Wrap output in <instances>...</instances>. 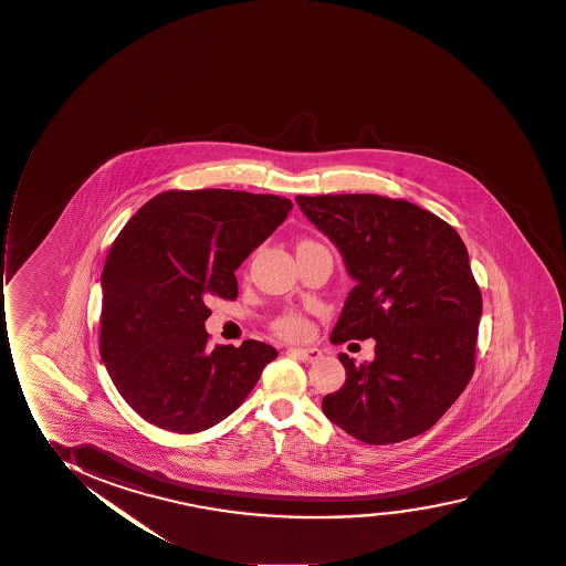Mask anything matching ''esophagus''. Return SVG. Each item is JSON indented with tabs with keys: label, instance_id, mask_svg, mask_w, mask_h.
I'll use <instances>...</instances> for the list:
<instances>
[{
	"label": "esophagus",
	"instance_id": "1",
	"mask_svg": "<svg viewBox=\"0 0 566 566\" xmlns=\"http://www.w3.org/2000/svg\"><path fill=\"white\" fill-rule=\"evenodd\" d=\"M286 354L293 355L302 363H315L321 359V352L317 347H289Z\"/></svg>",
	"mask_w": 566,
	"mask_h": 566
}]
</instances>
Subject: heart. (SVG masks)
Segmentation results:
<instances>
[{
    "instance_id": "heart-1",
    "label": "heart",
    "mask_w": 566,
    "mask_h": 566,
    "mask_svg": "<svg viewBox=\"0 0 566 566\" xmlns=\"http://www.w3.org/2000/svg\"><path fill=\"white\" fill-rule=\"evenodd\" d=\"M272 333L283 340H302L312 333V323L302 314H283L272 323Z\"/></svg>"
}]
</instances>
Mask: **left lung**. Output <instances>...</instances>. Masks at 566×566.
<instances>
[{
	"instance_id": "8db88e82",
	"label": "left lung",
	"mask_w": 566,
	"mask_h": 566,
	"mask_svg": "<svg viewBox=\"0 0 566 566\" xmlns=\"http://www.w3.org/2000/svg\"><path fill=\"white\" fill-rule=\"evenodd\" d=\"M357 281L333 344L375 338V359L340 354L346 384L321 402L331 422L367 444L420 436L475 370L483 296L452 226L407 199L375 193L298 196Z\"/></svg>"
}]
</instances>
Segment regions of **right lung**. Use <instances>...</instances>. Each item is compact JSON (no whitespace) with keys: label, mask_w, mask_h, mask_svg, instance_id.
Listing matches in <instances>:
<instances>
[{"label":"right lung","mask_w":566,"mask_h":566,"mask_svg":"<svg viewBox=\"0 0 566 566\" xmlns=\"http://www.w3.org/2000/svg\"><path fill=\"white\" fill-rule=\"evenodd\" d=\"M293 201L233 190L157 193L123 226L103 270L101 357L146 422L198 433L232 415L277 349L207 346L211 298H238L235 270Z\"/></svg>","instance_id":"1"}]
</instances>
